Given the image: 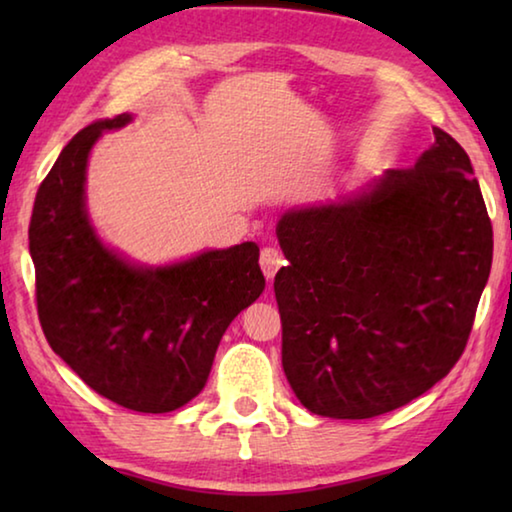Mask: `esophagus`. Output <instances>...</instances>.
I'll return each instance as SVG.
<instances>
[{"instance_id": "obj_1", "label": "esophagus", "mask_w": 512, "mask_h": 512, "mask_svg": "<svg viewBox=\"0 0 512 512\" xmlns=\"http://www.w3.org/2000/svg\"><path fill=\"white\" fill-rule=\"evenodd\" d=\"M282 264H284V255L277 248H264L262 255H259V266H262V271H264L268 282L273 280L277 268H280Z\"/></svg>"}]
</instances>
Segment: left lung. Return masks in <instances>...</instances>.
<instances>
[{
  "mask_svg": "<svg viewBox=\"0 0 512 512\" xmlns=\"http://www.w3.org/2000/svg\"><path fill=\"white\" fill-rule=\"evenodd\" d=\"M289 266L273 289L282 368L300 404L366 420L409 404L456 366L492 266V223L452 135L368 192L287 212Z\"/></svg>",
  "mask_w": 512,
  "mask_h": 512,
  "instance_id": "left-lung-1",
  "label": "left lung"
}]
</instances>
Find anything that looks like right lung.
Returning <instances> with one entry per match:
<instances>
[{"mask_svg":"<svg viewBox=\"0 0 512 512\" xmlns=\"http://www.w3.org/2000/svg\"><path fill=\"white\" fill-rule=\"evenodd\" d=\"M124 112L67 142L36 194L29 250L42 332L92 391L124 409L169 413L203 391L216 348L264 291L253 241L187 262L142 268L112 253L85 212V167Z\"/></svg>","mask_w":512,"mask_h":512,"instance_id":"add662e5","label":"right lung"}]
</instances>
